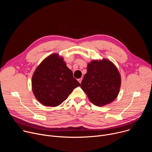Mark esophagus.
I'll return each instance as SVG.
<instances>
[{"label": "esophagus", "instance_id": "esophagus-1", "mask_svg": "<svg viewBox=\"0 0 152 152\" xmlns=\"http://www.w3.org/2000/svg\"><path fill=\"white\" fill-rule=\"evenodd\" d=\"M82 78L81 77V78H79V79H78V81H79V82L80 83H81V82H82Z\"/></svg>", "mask_w": 152, "mask_h": 152}]
</instances>
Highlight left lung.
<instances>
[{
    "label": "left lung",
    "mask_w": 152,
    "mask_h": 152,
    "mask_svg": "<svg viewBox=\"0 0 152 152\" xmlns=\"http://www.w3.org/2000/svg\"><path fill=\"white\" fill-rule=\"evenodd\" d=\"M86 69L80 87L90 101L98 106L113 102L121 86V76L114 64L107 59L93 60Z\"/></svg>",
    "instance_id": "8db88e82"
}]
</instances>
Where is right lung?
I'll list each match as a JSON object with an SVG mask.
<instances>
[{
    "instance_id": "right-lung-1",
    "label": "right lung",
    "mask_w": 152,
    "mask_h": 152,
    "mask_svg": "<svg viewBox=\"0 0 152 152\" xmlns=\"http://www.w3.org/2000/svg\"><path fill=\"white\" fill-rule=\"evenodd\" d=\"M80 86L64 58L53 53L43 60L32 77V89L37 100L47 106H57Z\"/></svg>"
}]
</instances>
